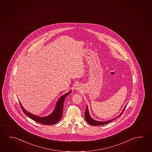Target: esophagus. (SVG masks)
Listing matches in <instances>:
<instances>
[{
  "instance_id": "obj_1",
  "label": "esophagus",
  "mask_w": 152,
  "mask_h": 152,
  "mask_svg": "<svg viewBox=\"0 0 152 152\" xmlns=\"http://www.w3.org/2000/svg\"><path fill=\"white\" fill-rule=\"evenodd\" d=\"M80 87H78V88H77V89H78V90H79V88H80Z\"/></svg>"
}]
</instances>
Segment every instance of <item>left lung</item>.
<instances>
[{
  "label": "left lung",
  "instance_id": "left-lung-1",
  "mask_svg": "<svg viewBox=\"0 0 152 152\" xmlns=\"http://www.w3.org/2000/svg\"><path fill=\"white\" fill-rule=\"evenodd\" d=\"M127 106V104L125 106V107L124 108V109L123 110L122 112L120 114V115H118L117 117H115L114 118H113L112 120H109V121H104V122H99V121H96L95 120H93L92 118H91L90 116V115L89 114V112H88V106H86V109L85 110V119L86 120V121L91 125H93V126H98V125H104V124H107L108 123L114 120L115 119H116L117 117H120L122 115L123 112L125 110L126 107Z\"/></svg>",
  "mask_w": 152,
  "mask_h": 152
}]
</instances>
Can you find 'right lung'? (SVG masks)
<instances>
[{
	"label": "right lung",
	"mask_w": 152,
	"mask_h": 152,
	"mask_svg": "<svg viewBox=\"0 0 152 152\" xmlns=\"http://www.w3.org/2000/svg\"><path fill=\"white\" fill-rule=\"evenodd\" d=\"M71 91H70L69 92L64 94V95L61 96L59 99L58 101L56 103V108L54 110L53 113L51 115H50L49 116H46V117H39V116H36L35 115L29 113V112H27L24 109V108H23V107H22L20 102V106H21V108L23 112L28 117H29L30 118H31L32 120L35 121L39 123L44 124V125H52L54 124L57 123L61 119L62 116V112H63V108H64V100H65L66 97L69 94L70 92H71Z\"/></svg>",
	"instance_id": "add662e5"
}]
</instances>
